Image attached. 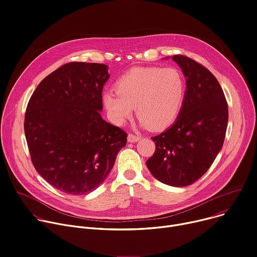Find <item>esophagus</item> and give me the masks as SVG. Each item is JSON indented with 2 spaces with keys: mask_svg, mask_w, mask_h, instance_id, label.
<instances>
[{
  "mask_svg": "<svg viewBox=\"0 0 257 257\" xmlns=\"http://www.w3.org/2000/svg\"><path fill=\"white\" fill-rule=\"evenodd\" d=\"M127 139H128V143H136V142L139 141V139H141V136L134 135V134H132V133H129Z\"/></svg>",
  "mask_w": 257,
  "mask_h": 257,
  "instance_id": "34e87169",
  "label": "esophagus"
}]
</instances>
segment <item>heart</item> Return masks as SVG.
Returning <instances> with one entry per match:
<instances>
[{
	"mask_svg": "<svg viewBox=\"0 0 257 257\" xmlns=\"http://www.w3.org/2000/svg\"><path fill=\"white\" fill-rule=\"evenodd\" d=\"M186 93L184 76L175 67H134L107 91L103 104L111 120L123 125L136 107L141 125L152 130L170 126L179 114Z\"/></svg>",
	"mask_w": 257,
	"mask_h": 257,
	"instance_id": "b5f03b06",
	"label": "heart"
}]
</instances>
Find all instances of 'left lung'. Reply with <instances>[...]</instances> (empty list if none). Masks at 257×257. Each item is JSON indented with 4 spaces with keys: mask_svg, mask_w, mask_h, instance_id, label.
I'll return each mask as SVG.
<instances>
[{
    "mask_svg": "<svg viewBox=\"0 0 257 257\" xmlns=\"http://www.w3.org/2000/svg\"><path fill=\"white\" fill-rule=\"evenodd\" d=\"M171 58L185 78V98L174 124L152 137L156 151L147 167L163 183L186 186L206 173L220 152L228 110L218 81L206 67L183 55Z\"/></svg>",
    "mask_w": 257,
    "mask_h": 257,
    "instance_id": "1",
    "label": "left lung"
}]
</instances>
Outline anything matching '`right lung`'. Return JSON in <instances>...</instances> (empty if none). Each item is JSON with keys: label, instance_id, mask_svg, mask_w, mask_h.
I'll return each mask as SVG.
<instances>
[{"label": "right lung", "instance_id": "1", "mask_svg": "<svg viewBox=\"0 0 257 257\" xmlns=\"http://www.w3.org/2000/svg\"><path fill=\"white\" fill-rule=\"evenodd\" d=\"M107 65L71 62L37 87L25 116V133L38 173L69 195L94 191L127 144V133L102 119Z\"/></svg>", "mask_w": 257, "mask_h": 257}]
</instances>
